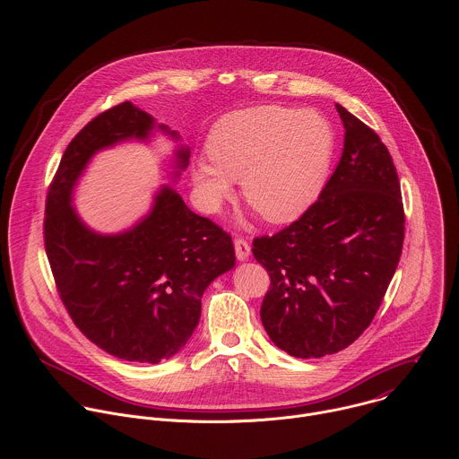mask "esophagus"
<instances>
[{
    "mask_svg": "<svg viewBox=\"0 0 459 459\" xmlns=\"http://www.w3.org/2000/svg\"><path fill=\"white\" fill-rule=\"evenodd\" d=\"M234 250H236V257H238L239 261H245V259L250 255V245H248V241H247L245 238H241V236H238V238L234 239Z\"/></svg>",
    "mask_w": 459,
    "mask_h": 459,
    "instance_id": "1",
    "label": "esophagus"
}]
</instances>
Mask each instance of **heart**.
Returning <instances> with one entry per match:
<instances>
[{
  "instance_id": "b5f03b06",
  "label": "heart",
  "mask_w": 459,
  "mask_h": 459,
  "mask_svg": "<svg viewBox=\"0 0 459 459\" xmlns=\"http://www.w3.org/2000/svg\"><path fill=\"white\" fill-rule=\"evenodd\" d=\"M211 161L192 165V183L207 212H218L241 179L245 202L271 223L299 218L329 178L336 133L316 110L257 105L221 116L207 136Z\"/></svg>"
}]
</instances>
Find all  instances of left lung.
<instances>
[{"instance_id":"1","label":"left lung","mask_w":459,"mask_h":459,"mask_svg":"<svg viewBox=\"0 0 459 459\" xmlns=\"http://www.w3.org/2000/svg\"><path fill=\"white\" fill-rule=\"evenodd\" d=\"M336 108L345 147L317 202L289 227L252 241L271 276L261 323L294 358H323L354 343L372 323L403 248L394 161L370 126Z\"/></svg>"}]
</instances>
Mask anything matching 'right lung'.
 Here are the masks:
<instances>
[{"label": "right lung", "mask_w": 459, "mask_h": 459, "mask_svg": "<svg viewBox=\"0 0 459 459\" xmlns=\"http://www.w3.org/2000/svg\"><path fill=\"white\" fill-rule=\"evenodd\" d=\"M152 126L130 101L91 119L59 161L43 221L54 283L74 325L105 352L140 363H160L188 342L205 289L236 264L230 234L194 214L169 186L152 212L123 234H96L76 216L71 194L91 156L126 138L143 140ZM176 156L185 169L188 149Z\"/></svg>", "instance_id": "add662e5"}]
</instances>
